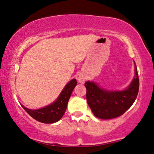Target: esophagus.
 Listing matches in <instances>:
<instances>
[{
  "mask_svg": "<svg viewBox=\"0 0 154 154\" xmlns=\"http://www.w3.org/2000/svg\"><path fill=\"white\" fill-rule=\"evenodd\" d=\"M78 80H79V82L81 83H83L85 82V78L84 76H83V75H80V76L79 77V78H78Z\"/></svg>",
  "mask_w": 154,
  "mask_h": 154,
  "instance_id": "1",
  "label": "esophagus"
}]
</instances>
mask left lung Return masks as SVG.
<instances>
[{
	"mask_svg": "<svg viewBox=\"0 0 154 154\" xmlns=\"http://www.w3.org/2000/svg\"><path fill=\"white\" fill-rule=\"evenodd\" d=\"M135 75L131 83L122 91H109L98 87L96 83L87 82L86 99L96 118L109 119L123 115L136 100L139 89V79L136 64Z\"/></svg>",
	"mask_w": 154,
	"mask_h": 154,
	"instance_id": "8db88e82",
	"label": "left lung"
}]
</instances>
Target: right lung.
I'll use <instances>...</instances> for the list:
<instances>
[{
  "label": "right lung",
  "instance_id": "obj_1",
  "mask_svg": "<svg viewBox=\"0 0 154 154\" xmlns=\"http://www.w3.org/2000/svg\"><path fill=\"white\" fill-rule=\"evenodd\" d=\"M77 85V80L73 79L65 85L58 98L51 105L39 109H29L22 106L23 109L36 121L44 124H52L59 121L65 113L67 104L75 87Z\"/></svg>",
  "mask_w": 154,
  "mask_h": 154
}]
</instances>
